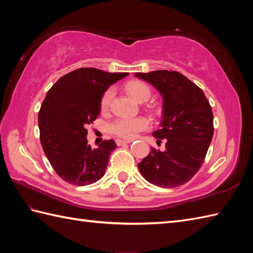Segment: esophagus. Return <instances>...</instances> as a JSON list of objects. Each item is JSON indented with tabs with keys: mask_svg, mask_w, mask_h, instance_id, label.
Instances as JSON below:
<instances>
[{
	"mask_svg": "<svg viewBox=\"0 0 253 253\" xmlns=\"http://www.w3.org/2000/svg\"><path fill=\"white\" fill-rule=\"evenodd\" d=\"M130 142H131V140H122V139H116L117 146H124V144H127Z\"/></svg>",
	"mask_w": 253,
	"mask_h": 253,
	"instance_id": "34e87169",
	"label": "esophagus"
}]
</instances>
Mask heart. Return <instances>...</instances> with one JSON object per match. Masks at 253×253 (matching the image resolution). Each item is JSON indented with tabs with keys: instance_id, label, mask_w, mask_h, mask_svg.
Returning a JSON list of instances; mask_svg holds the SVG:
<instances>
[{
	"instance_id": "heart-1",
	"label": "heart",
	"mask_w": 253,
	"mask_h": 253,
	"mask_svg": "<svg viewBox=\"0 0 253 253\" xmlns=\"http://www.w3.org/2000/svg\"><path fill=\"white\" fill-rule=\"evenodd\" d=\"M125 90L132 99L138 102L147 101L151 95V88L149 84L141 80H131L125 84ZM113 90H106L102 95L100 102V109L102 112H107L110 109L111 102L113 99ZM150 126V121L144 116L138 117H120L111 124V131L114 135L125 138L132 139L135 138L138 132L147 129Z\"/></svg>"
}]
</instances>
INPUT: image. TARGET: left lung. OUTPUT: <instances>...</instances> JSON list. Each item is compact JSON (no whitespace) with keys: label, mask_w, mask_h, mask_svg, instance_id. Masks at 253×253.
Segmentation results:
<instances>
[{"label":"left lung","mask_w":253,"mask_h":253,"mask_svg":"<svg viewBox=\"0 0 253 253\" xmlns=\"http://www.w3.org/2000/svg\"><path fill=\"white\" fill-rule=\"evenodd\" d=\"M163 96L161 128L153 132L157 143L165 139V151L152 148L138 164L151 184L174 188L189 181L204 162L214 126L213 113L206 94L184 75L175 71L136 73Z\"/></svg>","instance_id":"left-lung-1"}]
</instances>
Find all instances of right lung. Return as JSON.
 <instances>
[{"instance_id": "obj_1", "label": "right lung", "mask_w": 253, "mask_h": 253, "mask_svg": "<svg viewBox=\"0 0 253 253\" xmlns=\"http://www.w3.org/2000/svg\"><path fill=\"white\" fill-rule=\"evenodd\" d=\"M127 75L78 68L64 75L47 91L38 114L41 146L53 169L68 184L87 186L105 174L116 143L110 139L92 149L85 126L98 118L105 91Z\"/></svg>"}]
</instances>
